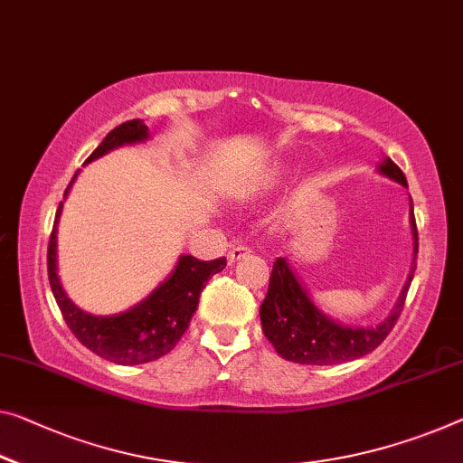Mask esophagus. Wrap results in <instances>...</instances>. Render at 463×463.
<instances>
[{
	"instance_id": "1",
	"label": "esophagus",
	"mask_w": 463,
	"mask_h": 463,
	"mask_svg": "<svg viewBox=\"0 0 463 463\" xmlns=\"http://www.w3.org/2000/svg\"><path fill=\"white\" fill-rule=\"evenodd\" d=\"M250 252H252L250 246H241V244H238V246H233L230 252H227V260L236 262V260H240V259H244V256H248Z\"/></svg>"
}]
</instances>
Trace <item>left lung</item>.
Here are the masks:
<instances>
[{"label": "left lung", "instance_id": "obj_1", "mask_svg": "<svg viewBox=\"0 0 463 463\" xmlns=\"http://www.w3.org/2000/svg\"><path fill=\"white\" fill-rule=\"evenodd\" d=\"M381 174L391 180L403 184L405 175L400 167L391 159H385L379 165ZM411 232H414V262H411V273L408 275L403 291L397 300L395 308L385 321L376 326H341L326 318L310 298L306 296L300 281L291 273L288 262L277 259L273 262V271L269 277V289L265 302L260 304V325L265 337L271 341L275 352L296 364H341L362 355L371 354L374 347L383 344L391 329H393L397 318L403 310L405 296H408L410 283L414 279L416 271V254H418V230L414 213L410 217Z\"/></svg>", "mask_w": 463, "mask_h": 463}]
</instances>
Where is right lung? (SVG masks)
<instances>
[{"label": "right lung", "instance_id": "1", "mask_svg": "<svg viewBox=\"0 0 463 463\" xmlns=\"http://www.w3.org/2000/svg\"><path fill=\"white\" fill-rule=\"evenodd\" d=\"M146 138L148 128L140 119H130V122L113 128L87 161L101 157L116 146L134 145V142ZM72 182L68 184L63 196L68 194ZM61 204L63 203H60L58 213H55V223L52 236H49L47 275L55 302H58L70 331L84 347L113 364H145V362H153L172 352L188 329L204 283L225 269V256L217 260H198L190 254L182 256L172 277L161 283L145 302L116 317H92L70 302L58 279V267H55V238L58 236L55 233H58Z\"/></svg>", "mask_w": 463, "mask_h": 463}]
</instances>
